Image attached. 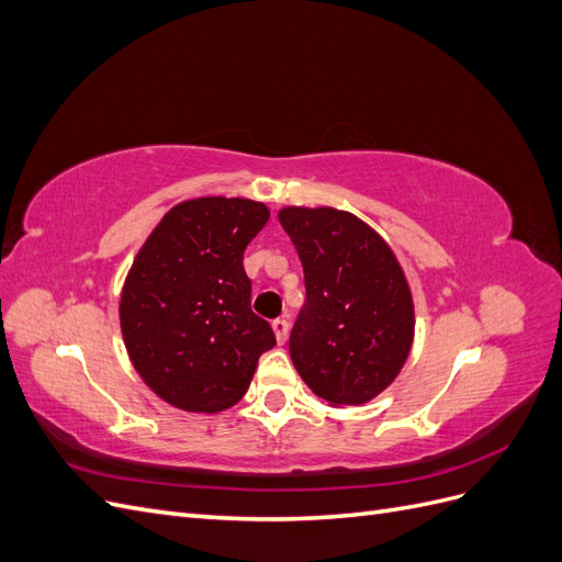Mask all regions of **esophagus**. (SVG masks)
Returning <instances> with one entry per match:
<instances>
[{
    "instance_id": "esophagus-1",
    "label": "esophagus",
    "mask_w": 562,
    "mask_h": 562,
    "mask_svg": "<svg viewBox=\"0 0 562 562\" xmlns=\"http://www.w3.org/2000/svg\"><path fill=\"white\" fill-rule=\"evenodd\" d=\"M271 328H274V335H277V342L283 345L288 339V330H291V323H288L285 318H274L271 321Z\"/></svg>"
}]
</instances>
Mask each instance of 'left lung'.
<instances>
[{
  "instance_id": "left-lung-1",
  "label": "left lung",
  "mask_w": 562,
  "mask_h": 562,
  "mask_svg": "<svg viewBox=\"0 0 562 562\" xmlns=\"http://www.w3.org/2000/svg\"><path fill=\"white\" fill-rule=\"evenodd\" d=\"M304 269L291 359L323 401L361 405L401 372L415 310L396 255L363 220L335 209H283Z\"/></svg>"
}]
</instances>
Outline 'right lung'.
I'll list each match as a JSON object with an SVG mask.
<instances>
[{
  "label": "right lung",
  "instance_id": "add662e5",
  "mask_svg": "<svg viewBox=\"0 0 562 562\" xmlns=\"http://www.w3.org/2000/svg\"><path fill=\"white\" fill-rule=\"evenodd\" d=\"M265 203L203 196L164 215L124 283L122 333L159 398L187 413L239 403L258 359L277 345L250 310L244 250L267 225Z\"/></svg>",
  "mask_w": 562,
  "mask_h": 562
}]
</instances>
